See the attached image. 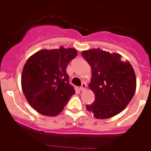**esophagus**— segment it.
I'll list each match as a JSON object with an SVG mask.
<instances>
[{
    "instance_id": "34e87169",
    "label": "esophagus",
    "mask_w": 151,
    "mask_h": 151,
    "mask_svg": "<svg viewBox=\"0 0 151 151\" xmlns=\"http://www.w3.org/2000/svg\"><path fill=\"white\" fill-rule=\"evenodd\" d=\"M86 84H85V83H83V84L81 85V86H80V90L81 91H85V88H86Z\"/></svg>"
}]
</instances>
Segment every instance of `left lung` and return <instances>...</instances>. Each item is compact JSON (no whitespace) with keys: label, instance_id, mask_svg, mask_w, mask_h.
<instances>
[{"label":"left lung","instance_id":"obj_1","mask_svg":"<svg viewBox=\"0 0 151 151\" xmlns=\"http://www.w3.org/2000/svg\"><path fill=\"white\" fill-rule=\"evenodd\" d=\"M91 67L92 77L89 87L95 94V101L87 105L98 119L112 118L129 104L136 91L134 71L128 60L123 61L118 53L99 48L82 52Z\"/></svg>","mask_w":151,"mask_h":151}]
</instances>
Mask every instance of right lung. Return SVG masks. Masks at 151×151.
Returning <instances> with one entry per match:
<instances>
[{"label": "right lung", "instance_id": "obj_1", "mask_svg": "<svg viewBox=\"0 0 151 151\" xmlns=\"http://www.w3.org/2000/svg\"><path fill=\"white\" fill-rule=\"evenodd\" d=\"M77 55L75 49L60 47L39 50L28 59L21 77L22 89L28 102L39 113L58 115L75 93L68 83L66 68Z\"/></svg>", "mask_w": 151, "mask_h": 151}]
</instances>
